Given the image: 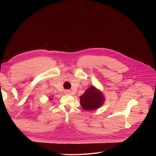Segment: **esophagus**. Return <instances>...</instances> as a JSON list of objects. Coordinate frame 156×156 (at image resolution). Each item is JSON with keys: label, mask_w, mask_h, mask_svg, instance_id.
<instances>
[{"label": "esophagus", "mask_w": 156, "mask_h": 156, "mask_svg": "<svg viewBox=\"0 0 156 156\" xmlns=\"http://www.w3.org/2000/svg\"><path fill=\"white\" fill-rule=\"evenodd\" d=\"M64 94L66 95H70V94H71V92L70 90H65Z\"/></svg>", "instance_id": "esophagus-1"}]
</instances>
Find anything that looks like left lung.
I'll use <instances>...</instances> for the list:
<instances>
[{
  "mask_svg": "<svg viewBox=\"0 0 156 156\" xmlns=\"http://www.w3.org/2000/svg\"><path fill=\"white\" fill-rule=\"evenodd\" d=\"M80 99L81 107L86 111L99 108L105 100L102 93L94 86L86 90L85 93L80 96Z\"/></svg>",
  "mask_w": 156,
  "mask_h": 156,
  "instance_id": "obj_1",
  "label": "left lung"
}]
</instances>
